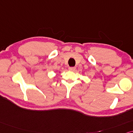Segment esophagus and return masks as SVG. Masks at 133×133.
Wrapping results in <instances>:
<instances>
[{
	"instance_id": "esophagus-1",
	"label": "esophagus",
	"mask_w": 133,
	"mask_h": 133,
	"mask_svg": "<svg viewBox=\"0 0 133 133\" xmlns=\"http://www.w3.org/2000/svg\"><path fill=\"white\" fill-rule=\"evenodd\" d=\"M69 70L70 71H74L75 70V67H70V68H69Z\"/></svg>"
}]
</instances>
